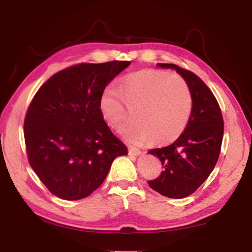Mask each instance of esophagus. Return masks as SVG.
Listing matches in <instances>:
<instances>
[{
	"mask_svg": "<svg viewBox=\"0 0 252 252\" xmlns=\"http://www.w3.org/2000/svg\"><path fill=\"white\" fill-rule=\"evenodd\" d=\"M129 155L130 156H133V157H138L140 155H142V151L139 150V149L136 148H129Z\"/></svg>",
	"mask_w": 252,
	"mask_h": 252,
	"instance_id": "34e87169",
	"label": "esophagus"
}]
</instances>
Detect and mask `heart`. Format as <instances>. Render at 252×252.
Here are the masks:
<instances>
[{"instance_id":"heart-1","label":"heart","mask_w":252,"mask_h":252,"mask_svg":"<svg viewBox=\"0 0 252 252\" xmlns=\"http://www.w3.org/2000/svg\"><path fill=\"white\" fill-rule=\"evenodd\" d=\"M126 108L134 110L135 120L121 129L126 139L135 143L151 139L153 143L167 144L176 141L187 127L192 99L181 78L167 71L144 70L123 79L120 91L108 87L101 93L99 109L110 126H121Z\"/></svg>"}]
</instances>
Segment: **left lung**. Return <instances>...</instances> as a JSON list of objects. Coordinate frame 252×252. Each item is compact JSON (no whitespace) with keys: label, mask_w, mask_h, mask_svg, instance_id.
Instances as JSON below:
<instances>
[{"label":"left lung","mask_w":252,"mask_h":252,"mask_svg":"<svg viewBox=\"0 0 252 252\" xmlns=\"http://www.w3.org/2000/svg\"><path fill=\"white\" fill-rule=\"evenodd\" d=\"M162 69L176 70L185 79L192 97V110L183 133L172 144L152 149L163 171L149 181L153 190L168 198L182 199L193 193L216 167L223 136V119L215 95L192 72L176 64L157 63Z\"/></svg>","instance_id":"8db88e82"}]
</instances>
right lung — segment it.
<instances>
[{
	"label": "right lung",
	"instance_id": "obj_1",
	"mask_svg": "<svg viewBox=\"0 0 252 252\" xmlns=\"http://www.w3.org/2000/svg\"><path fill=\"white\" fill-rule=\"evenodd\" d=\"M129 61L82 63L51 76L34 95L24 122L29 162L44 186L64 200L87 198L127 149L104 122L101 93Z\"/></svg>",
	"mask_w": 252,
	"mask_h": 252
}]
</instances>
